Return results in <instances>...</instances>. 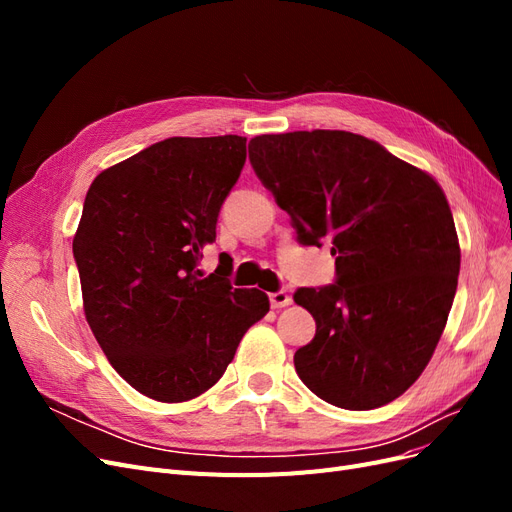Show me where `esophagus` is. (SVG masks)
Listing matches in <instances>:
<instances>
[{
	"label": "esophagus",
	"instance_id": "34e87169",
	"mask_svg": "<svg viewBox=\"0 0 512 512\" xmlns=\"http://www.w3.org/2000/svg\"><path fill=\"white\" fill-rule=\"evenodd\" d=\"M269 301H271V307L280 309V307H288L292 303V297L286 290H277V292L269 294Z\"/></svg>",
	"mask_w": 512,
	"mask_h": 512
}]
</instances>
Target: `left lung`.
Instances as JSON below:
<instances>
[{"label": "left lung", "mask_w": 512, "mask_h": 512, "mask_svg": "<svg viewBox=\"0 0 512 512\" xmlns=\"http://www.w3.org/2000/svg\"><path fill=\"white\" fill-rule=\"evenodd\" d=\"M254 173L303 245L331 243L335 284L299 288L316 335L294 352L309 391L371 410L423 374L455 299L461 250L438 181L344 130L262 134Z\"/></svg>", "instance_id": "left-lung-1"}]
</instances>
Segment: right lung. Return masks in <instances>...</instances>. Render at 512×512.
<instances>
[{"mask_svg": "<svg viewBox=\"0 0 512 512\" xmlns=\"http://www.w3.org/2000/svg\"><path fill=\"white\" fill-rule=\"evenodd\" d=\"M245 141L166 138L102 170L85 196L72 241L85 318L117 374L164 404L209 391L269 312L265 292L198 269Z\"/></svg>", "mask_w": 512, "mask_h": 512, "instance_id": "right-lung-1", "label": "right lung"}]
</instances>
